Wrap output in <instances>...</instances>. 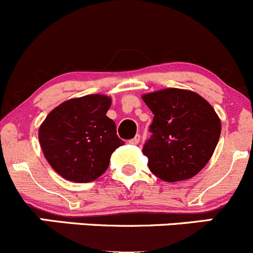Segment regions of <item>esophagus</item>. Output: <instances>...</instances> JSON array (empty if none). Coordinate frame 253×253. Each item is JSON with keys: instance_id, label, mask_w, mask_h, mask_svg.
<instances>
[{"instance_id": "esophagus-1", "label": "esophagus", "mask_w": 253, "mask_h": 253, "mask_svg": "<svg viewBox=\"0 0 253 253\" xmlns=\"http://www.w3.org/2000/svg\"><path fill=\"white\" fill-rule=\"evenodd\" d=\"M139 141H141V136H139V134H136V136H134L133 138L129 139L128 143L129 144H133V146H136V144L139 143Z\"/></svg>"}]
</instances>
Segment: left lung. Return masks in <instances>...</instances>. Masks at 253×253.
Masks as SVG:
<instances>
[{"mask_svg":"<svg viewBox=\"0 0 253 253\" xmlns=\"http://www.w3.org/2000/svg\"><path fill=\"white\" fill-rule=\"evenodd\" d=\"M142 99L154 115L152 136L142 149L152 173L169 183L197 175L211 158L221 133L211 105L197 92L175 87Z\"/></svg>","mask_w":253,"mask_h":253,"instance_id":"8db88e82","label":"left lung"}]
</instances>
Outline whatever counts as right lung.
Listing matches in <instances>:
<instances>
[{
    "label": "right lung",
    "instance_id": "add662e5",
    "mask_svg": "<svg viewBox=\"0 0 253 253\" xmlns=\"http://www.w3.org/2000/svg\"><path fill=\"white\" fill-rule=\"evenodd\" d=\"M111 99L86 95L51 110L39 127V143L51 168L75 183H87L105 173L111 154L125 144L116 125L106 116Z\"/></svg>",
    "mask_w": 253,
    "mask_h": 253
}]
</instances>
